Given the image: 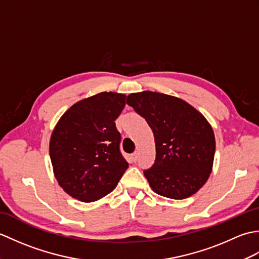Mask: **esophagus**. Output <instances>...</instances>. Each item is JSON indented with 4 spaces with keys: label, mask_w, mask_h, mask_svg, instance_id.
Wrapping results in <instances>:
<instances>
[{
    "label": "esophagus",
    "mask_w": 259,
    "mask_h": 259,
    "mask_svg": "<svg viewBox=\"0 0 259 259\" xmlns=\"http://www.w3.org/2000/svg\"><path fill=\"white\" fill-rule=\"evenodd\" d=\"M133 160L136 162L137 160H138V151H135L133 153Z\"/></svg>",
    "instance_id": "1"
}]
</instances>
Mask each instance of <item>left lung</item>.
<instances>
[{
    "label": "left lung",
    "mask_w": 259,
    "mask_h": 259,
    "mask_svg": "<svg viewBox=\"0 0 259 259\" xmlns=\"http://www.w3.org/2000/svg\"><path fill=\"white\" fill-rule=\"evenodd\" d=\"M126 103L152 129L156 160L144 174L158 195L185 199L205 185L211 172L214 135L205 117L186 101L162 93H131Z\"/></svg>",
    "instance_id": "left-lung-1"
}]
</instances>
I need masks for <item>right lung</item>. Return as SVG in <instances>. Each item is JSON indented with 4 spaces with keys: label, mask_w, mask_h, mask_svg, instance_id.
<instances>
[{
    "label": "right lung",
    "mask_w": 259,
    "mask_h": 259,
    "mask_svg": "<svg viewBox=\"0 0 259 259\" xmlns=\"http://www.w3.org/2000/svg\"><path fill=\"white\" fill-rule=\"evenodd\" d=\"M124 106V95L101 92L76 102L59 120L50 158L59 185L71 197L84 202L100 199L129 167L114 122Z\"/></svg>",
    "instance_id": "add662e5"
}]
</instances>
